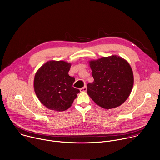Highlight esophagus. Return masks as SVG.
I'll list each match as a JSON object with an SVG mask.
<instances>
[{
	"label": "esophagus",
	"mask_w": 160,
	"mask_h": 160,
	"mask_svg": "<svg viewBox=\"0 0 160 160\" xmlns=\"http://www.w3.org/2000/svg\"><path fill=\"white\" fill-rule=\"evenodd\" d=\"M86 90H87L86 86H84L83 88H82L80 89V91H81V92H85V91H86Z\"/></svg>",
	"instance_id": "obj_1"
}]
</instances>
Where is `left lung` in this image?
Segmentation results:
<instances>
[{
  "instance_id": "left-lung-1",
  "label": "left lung",
  "mask_w": 160,
  "mask_h": 160,
  "mask_svg": "<svg viewBox=\"0 0 160 160\" xmlns=\"http://www.w3.org/2000/svg\"><path fill=\"white\" fill-rule=\"evenodd\" d=\"M94 81L87 92L94 102L109 110L120 106L129 98L134 85L132 69L125 59L116 55L89 61Z\"/></svg>"
}]
</instances>
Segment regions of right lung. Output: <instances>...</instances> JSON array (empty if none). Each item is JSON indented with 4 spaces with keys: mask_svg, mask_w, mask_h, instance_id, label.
I'll return each instance as SVG.
<instances>
[{
    "mask_svg": "<svg viewBox=\"0 0 160 160\" xmlns=\"http://www.w3.org/2000/svg\"><path fill=\"white\" fill-rule=\"evenodd\" d=\"M71 63L63 60H49L37 71L34 90L40 102L47 108L63 112L69 108L79 92L72 87L74 77L69 75Z\"/></svg>",
    "mask_w": 160,
    "mask_h": 160,
    "instance_id": "obj_1",
    "label": "right lung"
}]
</instances>
